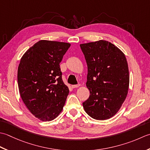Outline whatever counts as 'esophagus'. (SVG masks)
<instances>
[{
  "label": "esophagus",
  "instance_id": "1",
  "mask_svg": "<svg viewBox=\"0 0 150 150\" xmlns=\"http://www.w3.org/2000/svg\"><path fill=\"white\" fill-rule=\"evenodd\" d=\"M79 86V84H78V85H72V88H78Z\"/></svg>",
  "mask_w": 150,
  "mask_h": 150
}]
</instances>
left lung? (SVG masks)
Listing matches in <instances>:
<instances>
[{"instance_id": "obj_1", "label": "left lung", "mask_w": 150, "mask_h": 150, "mask_svg": "<svg viewBox=\"0 0 150 150\" xmlns=\"http://www.w3.org/2000/svg\"><path fill=\"white\" fill-rule=\"evenodd\" d=\"M87 65L88 98L83 103L91 118H111L126 98L129 74L124 54L109 41L100 40L80 45Z\"/></svg>"}]
</instances>
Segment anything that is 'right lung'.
<instances>
[{
  "label": "right lung",
  "mask_w": 150,
  "mask_h": 150,
  "mask_svg": "<svg viewBox=\"0 0 150 150\" xmlns=\"http://www.w3.org/2000/svg\"><path fill=\"white\" fill-rule=\"evenodd\" d=\"M71 44L41 40L21 57L17 81L21 98L32 115L42 121L56 118L69 90L63 83L59 63Z\"/></svg>",
  "instance_id": "1"
}]
</instances>
